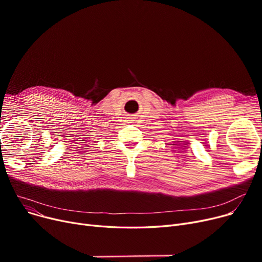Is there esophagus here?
<instances>
[{"label": "esophagus", "mask_w": 262, "mask_h": 262, "mask_svg": "<svg viewBox=\"0 0 262 262\" xmlns=\"http://www.w3.org/2000/svg\"><path fill=\"white\" fill-rule=\"evenodd\" d=\"M127 121H128L129 123H132V121H133V118H128V119H127Z\"/></svg>", "instance_id": "esophagus-1"}]
</instances>
